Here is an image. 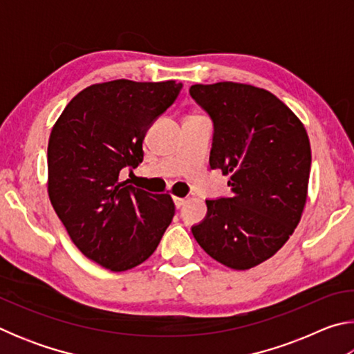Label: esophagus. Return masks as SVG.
I'll list each match as a JSON object with an SVG mask.
<instances>
[{
	"instance_id": "34e87169",
	"label": "esophagus",
	"mask_w": 354,
	"mask_h": 354,
	"mask_svg": "<svg viewBox=\"0 0 354 354\" xmlns=\"http://www.w3.org/2000/svg\"><path fill=\"white\" fill-rule=\"evenodd\" d=\"M173 201H175V206L176 207H181L184 203H185V198H181V196H175V198H173Z\"/></svg>"
}]
</instances>
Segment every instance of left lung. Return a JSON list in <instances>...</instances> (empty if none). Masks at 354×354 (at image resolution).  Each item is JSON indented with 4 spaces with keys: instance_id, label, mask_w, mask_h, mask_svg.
Segmentation results:
<instances>
[{
    "instance_id": "8db88e82",
    "label": "left lung",
    "mask_w": 354,
    "mask_h": 354,
    "mask_svg": "<svg viewBox=\"0 0 354 354\" xmlns=\"http://www.w3.org/2000/svg\"><path fill=\"white\" fill-rule=\"evenodd\" d=\"M190 95L214 122L209 164L231 175V196L207 200L192 234L234 270L270 259L295 231L306 206L310 143L306 128L266 88L241 82L195 84Z\"/></svg>"
}]
</instances>
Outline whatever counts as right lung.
I'll list each match as a JSON object with an SVG mask.
<instances>
[{
  "mask_svg": "<svg viewBox=\"0 0 354 354\" xmlns=\"http://www.w3.org/2000/svg\"><path fill=\"white\" fill-rule=\"evenodd\" d=\"M183 84L115 80L88 86L65 107L48 140V195L77 250L111 272L154 253L175 215L169 194L120 181L143 160L142 143Z\"/></svg>",
  "mask_w": 354,
  "mask_h": 354,
  "instance_id": "obj_1",
  "label": "right lung"
}]
</instances>
